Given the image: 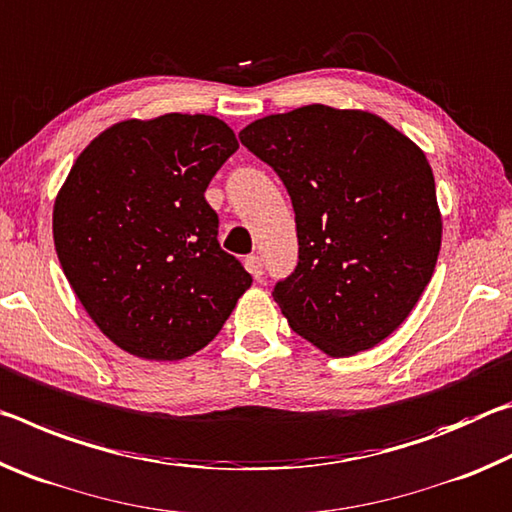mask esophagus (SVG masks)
<instances>
[{
	"label": "esophagus",
	"mask_w": 512,
	"mask_h": 512,
	"mask_svg": "<svg viewBox=\"0 0 512 512\" xmlns=\"http://www.w3.org/2000/svg\"><path fill=\"white\" fill-rule=\"evenodd\" d=\"M246 268H248V273L255 277V280H259V277L264 275V264H262V259H259L257 255H248L246 257Z\"/></svg>",
	"instance_id": "34e87169"
}]
</instances>
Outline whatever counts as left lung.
Masks as SVG:
<instances>
[{"label":"left lung","instance_id":"1","mask_svg":"<svg viewBox=\"0 0 512 512\" xmlns=\"http://www.w3.org/2000/svg\"><path fill=\"white\" fill-rule=\"evenodd\" d=\"M241 144L287 187L298 264L273 298L332 357L375 348L411 314L443 223L424 153L370 112L305 106L257 119Z\"/></svg>","mask_w":512,"mask_h":512}]
</instances>
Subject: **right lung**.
<instances>
[{
    "instance_id": "obj_1",
    "label": "right lung",
    "mask_w": 512,
    "mask_h": 512,
    "mask_svg": "<svg viewBox=\"0 0 512 512\" xmlns=\"http://www.w3.org/2000/svg\"><path fill=\"white\" fill-rule=\"evenodd\" d=\"M239 149L210 115L121 121L101 133L54 205V244L81 305L121 350L176 361L205 348L253 284L219 244L205 189Z\"/></svg>"
}]
</instances>
